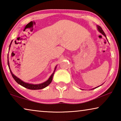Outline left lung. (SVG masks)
Returning <instances> with one entry per match:
<instances>
[{"mask_svg": "<svg viewBox=\"0 0 121 121\" xmlns=\"http://www.w3.org/2000/svg\"><path fill=\"white\" fill-rule=\"evenodd\" d=\"M97 28H98V31H99L100 32V33L103 35H104V36H105V37H106V35H105V32H104V31H103V30L102 29V28H101V26H97ZM106 39H107V38H106ZM100 86H101V85H100ZM99 86H97V87H96L93 88V89H96V88H97L98 87H99Z\"/></svg>", "mask_w": 121, "mask_h": 121, "instance_id": "obj_1", "label": "left lung"}]
</instances>
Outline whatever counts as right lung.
<instances>
[{
    "instance_id": "1",
    "label": "right lung",
    "mask_w": 121,
    "mask_h": 121,
    "mask_svg": "<svg viewBox=\"0 0 121 121\" xmlns=\"http://www.w3.org/2000/svg\"><path fill=\"white\" fill-rule=\"evenodd\" d=\"M13 41V40H12ZM12 41L11 43V44L9 45V50L10 48V47H11V44L12 43ZM7 63H8V65H9V70L11 71V75L12 76V77H13V78L14 79V80H15L16 82H17L19 84L21 85L22 86H23L24 87L26 88V89H30V90H40V89H44V88L46 87V86H48V85H50V84L51 83V82L52 81V78H53V75H54V73H55V71H56V68L54 69V72L53 73L52 75H51V76L50 77V78L48 79V80H47L46 82H45L43 83H41V84H29V83H26L22 81L21 79H20L19 78L17 77L16 76L14 75L13 73L12 72V71L11 70V69H10V67H9V55H8V56H7Z\"/></svg>"
}]
</instances>
